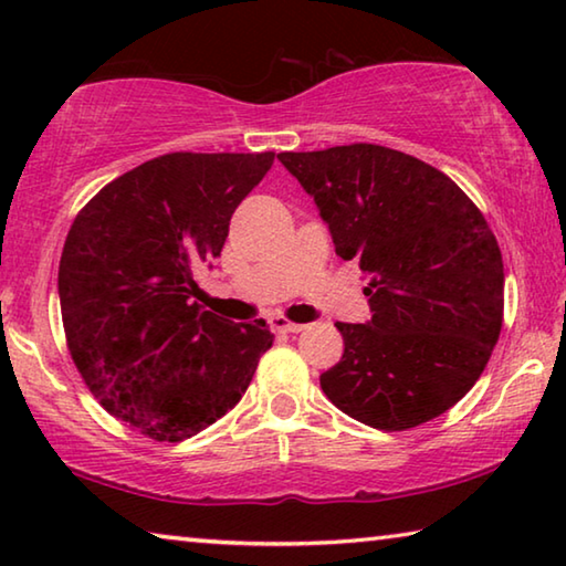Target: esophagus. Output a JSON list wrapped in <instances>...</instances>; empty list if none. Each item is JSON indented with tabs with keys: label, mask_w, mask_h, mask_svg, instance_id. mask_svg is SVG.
<instances>
[{
	"label": "esophagus",
	"mask_w": 566,
	"mask_h": 566,
	"mask_svg": "<svg viewBox=\"0 0 566 566\" xmlns=\"http://www.w3.org/2000/svg\"><path fill=\"white\" fill-rule=\"evenodd\" d=\"M270 324H272L274 332H286V334H296V332H302L306 327V324L290 322L286 317H272Z\"/></svg>",
	"instance_id": "esophagus-1"
}]
</instances>
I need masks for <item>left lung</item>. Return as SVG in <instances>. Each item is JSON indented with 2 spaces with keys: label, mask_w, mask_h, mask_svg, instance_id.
Wrapping results in <instances>:
<instances>
[{
  "label": "left lung",
  "mask_w": 566,
  "mask_h": 566,
  "mask_svg": "<svg viewBox=\"0 0 566 566\" xmlns=\"http://www.w3.org/2000/svg\"><path fill=\"white\" fill-rule=\"evenodd\" d=\"M276 157L314 197L337 254L369 280L371 319L337 322L344 354L319 377L322 391L385 432L444 415L502 332L504 264L484 214L444 171L389 147Z\"/></svg>",
  "instance_id": "left-lung-1"
}]
</instances>
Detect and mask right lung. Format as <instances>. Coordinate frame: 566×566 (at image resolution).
Listing matches in <instances>:
<instances>
[{"label":"right lung","instance_id":"right-lung-1","mask_svg":"<svg viewBox=\"0 0 566 566\" xmlns=\"http://www.w3.org/2000/svg\"><path fill=\"white\" fill-rule=\"evenodd\" d=\"M274 165L171 151L102 187L66 234V347L94 399L155 442L195 437L232 409L274 334L199 306L195 272L222 254L239 202Z\"/></svg>","mask_w":566,"mask_h":566}]
</instances>
